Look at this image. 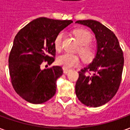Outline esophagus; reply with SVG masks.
<instances>
[{"label": "esophagus", "mask_w": 130, "mask_h": 130, "mask_svg": "<svg viewBox=\"0 0 130 130\" xmlns=\"http://www.w3.org/2000/svg\"><path fill=\"white\" fill-rule=\"evenodd\" d=\"M69 71H70V70L68 69V68H63V73L65 74H67Z\"/></svg>", "instance_id": "esophagus-1"}]
</instances>
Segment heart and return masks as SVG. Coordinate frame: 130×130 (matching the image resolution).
Instances as JSON below:
<instances>
[{
    "instance_id": "heart-1",
    "label": "heart",
    "mask_w": 130,
    "mask_h": 130,
    "mask_svg": "<svg viewBox=\"0 0 130 130\" xmlns=\"http://www.w3.org/2000/svg\"><path fill=\"white\" fill-rule=\"evenodd\" d=\"M73 34L78 39V42L81 44L80 48V53L83 58L86 60H91L94 55V50L92 47L88 45L92 40V35L90 31H88L86 29H78L75 30ZM63 37L64 34L60 33L57 35L55 39L54 44L57 50H60L62 48ZM57 62L59 65L65 68H70L78 65L80 62V57L76 55L65 53L57 57Z\"/></svg>"
}]
</instances>
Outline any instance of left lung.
I'll list each match as a JSON object with an SVG mask.
<instances>
[{
  "label": "left lung",
  "instance_id": "8db88e82",
  "mask_svg": "<svg viewBox=\"0 0 130 130\" xmlns=\"http://www.w3.org/2000/svg\"><path fill=\"white\" fill-rule=\"evenodd\" d=\"M95 34L97 52L91 63L79 71L75 94L82 104L98 107L106 104L118 91L124 66L123 52L113 31L94 20L77 21Z\"/></svg>",
  "mask_w": 130,
  "mask_h": 130
}]
</instances>
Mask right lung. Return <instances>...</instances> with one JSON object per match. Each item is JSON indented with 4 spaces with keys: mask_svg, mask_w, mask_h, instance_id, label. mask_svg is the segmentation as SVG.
I'll return each instance as SVG.
<instances>
[{
    "mask_svg": "<svg viewBox=\"0 0 130 130\" xmlns=\"http://www.w3.org/2000/svg\"><path fill=\"white\" fill-rule=\"evenodd\" d=\"M73 21L44 17L31 21L16 34L8 58L9 73L15 91L29 103L38 104L56 93V81L62 75L60 66L41 70L42 62L55 61L57 35Z\"/></svg>",
    "mask_w": 130,
    "mask_h": 130,
    "instance_id": "obj_1",
    "label": "right lung"
}]
</instances>
